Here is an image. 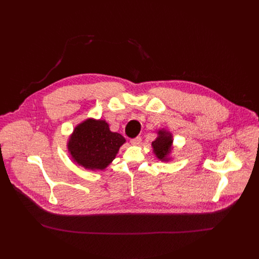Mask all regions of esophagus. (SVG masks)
<instances>
[{"label":"esophagus","instance_id":"34e87169","mask_svg":"<svg viewBox=\"0 0 259 259\" xmlns=\"http://www.w3.org/2000/svg\"><path fill=\"white\" fill-rule=\"evenodd\" d=\"M130 142H131L132 145H138V144H140V142H141V137L137 136V137H135V138H132V139H130Z\"/></svg>","mask_w":259,"mask_h":259}]
</instances>
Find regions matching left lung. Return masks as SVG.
<instances>
[{"label": "left lung", "mask_w": 259, "mask_h": 259, "mask_svg": "<svg viewBox=\"0 0 259 259\" xmlns=\"http://www.w3.org/2000/svg\"><path fill=\"white\" fill-rule=\"evenodd\" d=\"M157 138L152 142L153 153L161 162L173 160V135L169 130L161 128L157 130Z\"/></svg>", "instance_id": "left-lung-1"}]
</instances>
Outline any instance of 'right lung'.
<instances>
[{"mask_svg":"<svg viewBox=\"0 0 259 259\" xmlns=\"http://www.w3.org/2000/svg\"><path fill=\"white\" fill-rule=\"evenodd\" d=\"M126 139L113 132L105 120L88 118L68 136L66 146L71 160L90 171L104 170L112 163Z\"/></svg>","mask_w":259,"mask_h":259,"instance_id":"right-lung-1","label":"right lung"}]
</instances>
